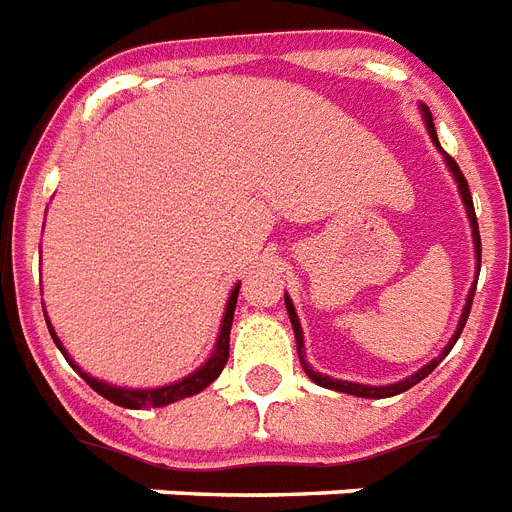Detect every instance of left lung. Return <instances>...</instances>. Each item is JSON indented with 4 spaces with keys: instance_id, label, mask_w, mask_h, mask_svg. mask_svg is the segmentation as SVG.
<instances>
[{
    "instance_id": "obj_1",
    "label": "left lung",
    "mask_w": 512,
    "mask_h": 512,
    "mask_svg": "<svg viewBox=\"0 0 512 512\" xmlns=\"http://www.w3.org/2000/svg\"><path fill=\"white\" fill-rule=\"evenodd\" d=\"M421 115H423V123H426V131H429L431 141H434V147L439 149V152H442L444 162H447V168H450L452 178H455V184H458L460 199H463L465 213H468V223H471L473 249H476V281H479V270H481V236H479V223H476V210H473L471 191H468V181H465L463 170L458 168V162L452 160V157L447 155V152H444L442 144H439V139H436L434 118H431L429 107L421 105ZM476 281H473L471 292H468V299H465V307H463V313H460L458 328H455V334H452V339H450V342H447V347H444V350H442V355L434 357L431 363L423 365L421 371H415L413 376H407V378H402V381H397V384H386V386H368V384H355V381H339V378H331V376H326V373L313 371V365H310V363H307V360H305V336H302V326H299V315H297V310H294L292 297H289V294H284L286 313H289V321H292V328H294V339H297V355H299V363H302V371H305L307 376L313 378L315 384L323 386V389H334V392L355 394V397H365V400H384V397H394V394L407 392L410 386H415V384H418V381H423V378L429 376V373L434 371L436 365L442 363L444 357L450 355V350H452V347H455V342H458V339H460V334H463L465 321H468V313H471L473 292H476Z\"/></svg>"
}]
</instances>
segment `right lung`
<instances>
[{
	"label": "right lung",
	"mask_w": 512,
	"mask_h": 512,
	"mask_svg": "<svg viewBox=\"0 0 512 512\" xmlns=\"http://www.w3.org/2000/svg\"><path fill=\"white\" fill-rule=\"evenodd\" d=\"M239 286L242 284H236L234 289H231V294H228L226 313H223V321H220V334H218V342H215L213 355L207 357L205 363L199 365L197 371L189 373V376H184L181 381H173V384H165V386H155V389H128V386H115V384H110V381H99V378H94L91 373L81 371L76 360L68 355V350L62 347V342L57 339V334H54V328H52V323H49L47 313H44V318H47V328H49V334H52L54 344H57V350L65 355V360H68V363L73 365L78 373H81L83 381H86V384H89L94 392L102 394L105 400L115 402V405L128 407V410H147V407H165V405H170V402L186 400V397H191V394H199L202 389H207V386L213 384L215 378L220 376V371L226 368L228 339H231V323H234Z\"/></svg>",
	"instance_id": "right-lung-1"
}]
</instances>
